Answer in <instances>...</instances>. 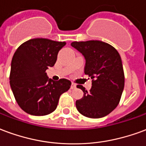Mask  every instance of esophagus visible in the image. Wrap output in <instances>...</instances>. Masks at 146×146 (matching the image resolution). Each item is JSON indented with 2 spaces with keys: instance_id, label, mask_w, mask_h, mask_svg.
Masks as SVG:
<instances>
[{
  "instance_id": "34e87169",
  "label": "esophagus",
  "mask_w": 146,
  "mask_h": 146,
  "mask_svg": "<svg viewBox=\"0 0 146 146\" xmlns=\"http://www.w3.org/2000/svg\"><path fill=\"white\" fill-rule=\"evenodd\" d=\"M74 88H76V84H75L74 83H72V84H71V89Z\"/></svg>"
}]
</instances>
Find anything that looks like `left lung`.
Instances as JSON below:
<instances>
[{"mask_svg":"<svg viewBox=\"0 0 146 146\" xmlns=\"http://www.w3.org/2000/svg\"><path fill=\"white\" fill-rule=\"evenodd\" d=\"M71 46L84 55V73L92 80L91 90L77 85L84 92L76 101L80 113L90 118H101L118 106L124 88V73L120 55L113 46L100 41H74Z\"/></svg>","mask_w":146,"mask_h":146,"instance_id":"left-lung-1","label":"left lung"}]
</instances>
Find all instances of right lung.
<instances>
[{"label": "right lung", "instance_id": "1", "mask_svg": "<svg viewBox=\"0 0 146 146\" xmlns=\"http://www.w3.org/2000/svg\"><path fill=\"white\" fill-rule=\"evenodd\" d=\"M66 42L35 38L24 42L15 52L11 64L10 85L18 105L26 113L44 116L52 113L60 95L67 92L71 82L54 81L45 73L56 62Z\"/></svg>", "mask_w": 146, "mask_h": 146}]
</instances>
